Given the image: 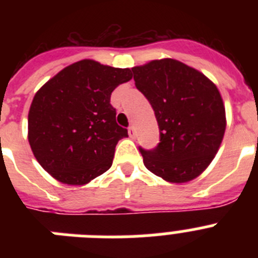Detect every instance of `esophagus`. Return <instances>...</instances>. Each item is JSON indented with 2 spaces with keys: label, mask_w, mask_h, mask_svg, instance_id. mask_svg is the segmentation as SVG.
<instances>
[{
  "label": "esophagus",
  "mask_w": 258,
  "mask_h": 258,
  "mask_svg": "<svg viewBox=\"0 0 258 258\" xmlns=\"http://www.w3.org/2000/svg\"><path fill=\"white\" fill-rule=\"evenodd\" d=\"M129 136H131V138H134V137H136V129H134L133 125L129 127Z\"/></svg>",
  "instance_id": "esophagus-1"
}]
</instances>
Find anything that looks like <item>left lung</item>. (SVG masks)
<instances>
[{
    "mask_svg": "<svg viewBox=\"0 0 258 258\" xmlns=\"http://www.w3.org/2000/svg\"><path fill=\"white\" fill-rule=\"evenodd\" d=\"M137 89L156 116L160 143L140 149L150 172L170 183L192 181L208 168L223 140L226 113L217 86L175 59L132 68Z\"/></svg>",
    "mask_w": 258,
    "mask_h": 258,
    "instance_id": "8db88e82",
    "label": "left lung"
}]
</instances>
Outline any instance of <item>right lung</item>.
<instances>
[{"instance_id": "obj_1", "label": "right lung", "mask_w": 258, "mask_h": 258, "mask_svg": "<svg viewBox=\"0 0 258 258\" xmlns=\"http://www.w3.org/2000/svg\"><path fill=\"white\" fill-rule=\"evenodd\" d=\"M133 75L129 68L83 59L40 88L28 113V141L40 165L56 181L81 186L112 165L127 131L116 122L111 93Z\"/></svg>"}]
</instances>
